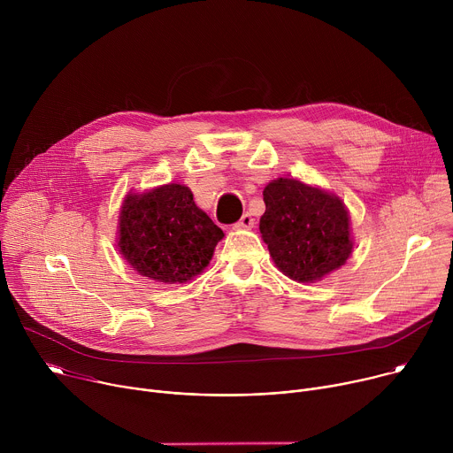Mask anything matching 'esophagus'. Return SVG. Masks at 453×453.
Segmentation results:
<instances>
[{"label":"esophagus","mask_w":453,"mask_h":453,"mask_svg":"<svg viewBox=\"0 0 453 453\" xmlns=\"http://www.w3.org/2000/svg\"><path fill=\"white\" fill-rule=\"evenodd\" d=\"M252 226H254V219H252L249 213L242 215V219H240L236 224H233L234 229H250Z\"/></svg>","instance_id":"1"}]
</instances>
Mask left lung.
Here are the masks:
<instances>
[{
	"label": "left lung",
	"mask_w": 453,
	"mask_h": 453,
	"mask_svg": "<svg viewBox=\"0 0 453 453\" xmlns=\"http://www.w3.org/2000/svg\"><path fill=\"white\" fill-rule=\"evenodd\" d=\"M264 203L260 233L274 264L288 278L311 283L346 264L353 243L339 197L280 177L264 189Z\"/></svg>",
	"instance_id": "obj_1"
}]
</instances>
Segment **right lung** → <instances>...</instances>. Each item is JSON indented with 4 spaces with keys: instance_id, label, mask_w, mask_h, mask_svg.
<instances>
[{
    "instance_id": "add662e5",
    "label": "right lung",
    "mask_w": 453,
    "mask_h": 453,
    "mask_svg": "<svg viewBox=\"0 0 453 453\" xmlns=\"http://www.w3.org/2000/svg\"><path fill=\"white\" fill-rule=\"evenodd\" d=\"M224 233L182 184L128 196L119 215V252L142 276L184 283L211 260Z\"/></svg>"
}]
</instances>
